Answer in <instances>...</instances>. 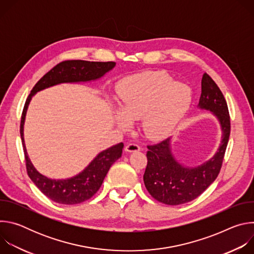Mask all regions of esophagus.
Wrapping results in <instances>:
<instances>
[{"instance_id":"obj_1","label":"esophagus","mask_w":254,"mask_h":254,"mask_svg":"<svg viewBox=\"0 0 254 254\" xmlns=\"http://www.w3.org/2000/svg\"><path fill=\"white\" fill-rule=\"evenodd\" d=\"M140 150V148L137 146L136 143H128L126 146L125 151L127 153H133V152H138Z\"/></svg>"}]
</instances>
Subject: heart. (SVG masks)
Returning <instances> with one entry per match:
<instances>
[{"instance_id":"heart-1","label":"heart","mask_w":254,"mask_h":254,"mask_svg":"<svg viewBox=\"0 0 254 254\" xmlns=\"http://www.w3.org/2000/svg\"><path fill=\"white\" fill-rule=\"evenodd\" d=\"M120 98L117 125L128 129L130 121L141 119L143 133L149 138L161 139L171 134L185 117L192 91L188 85L175 82L164 73H152L128 79Z\"/></svg>"}]
</instances>
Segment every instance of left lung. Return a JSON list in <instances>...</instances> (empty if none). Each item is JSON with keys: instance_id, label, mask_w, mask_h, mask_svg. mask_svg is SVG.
I'll return each instance as SVG.
<instances>
[{"instance_id": "left-lung-1", "label": "left lung", "mask_w": 254, "mask_h": 254, "mask_svg": "<svg viewBox=\"0 0 254 254\" xmlns=\"http://www.w3.org/2000/svg\"><path fill=\"white\" fill-rule=\"evenodd\" d=\"M197 107L210 112L220 126L221 141L212 158L195 167L183 165L173 153V137L148 147L143 183L153 198L166 205H181L196 199L214 182L221 169L230 135V118L221 90L207 73L202 77Z\"/></svg>"}]
</instances>
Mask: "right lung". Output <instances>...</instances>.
I'll list each match as a JSON object with an SVG mask.
<instances>
[{"label":"right lung","instance_id":"add662e5","mask_svg":"<svg viewBox=\"0 0 254 254\" xmlns=\"http://www.w3.org/2000/svg\"><path fill=\"white\" fill-rule=\"evenodd\" d=\"M115 66L116 62H90L83 60L61 62L36 83L26 100L21 119L20 133L27 172L36 187L56 203L75 205L91 198L100 188L112 165L122 157L124 143L120 142L101 151L80 173L73 177L67 179H51L44 176L35 168L30 160L24 139V125L30 101L37 92L58 84L85 83L98 80L107 72L113 70Z\"/></svg>","mask_w":254,"mask_h":254}]
</instances>
